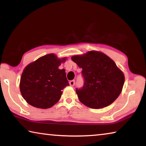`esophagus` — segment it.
Listing matches in <instances>:
<instances>
[{"instance_id":"1","label":"esophagus","mask_w":146,"mask_h":146,"mask_svg":"<svg viewBox=\"0 0 146 146\" xmlns=\"http://www.w3.org/2000/svg\"><path fill=\"white\" fill-rule=\"evenodd\" d=\"M70 85L71 86H72V87H73L74 86V85H75V80H71V81H70Z\"/></svg>"}]
</instances>
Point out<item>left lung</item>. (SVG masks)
<instances>
[{
  "instance_id": "8db88e82",
  "label": "left lung",
  "mask_w": 146,
  "mask_h": 146,
  "mask_svg": "<svg viewBox=\"0 0 146 146\" xmlns=\"http://www.w3.org/2000/svg\"><path fill=\"white\" fill-rule=\"evenodd\" d=\"M71 59L82 69L84 84L76 92L83 104L100 109L111 104L118 97L125 77L111 58L100 51H90Z\"/></svg>"
}]
</instances>
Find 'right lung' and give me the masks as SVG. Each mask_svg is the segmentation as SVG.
Here are the masks:
<instances>
[{
	"mask_svg": "<svg viewBox=\"0 0 146 146\" xmlns=\"http://www.w3.org/2000/svg\"><path fill=\"white\" fill-rule=\"evenodd\" d=\"M66 60L53 53L41 56L24 69L20 81L21 95L29 104L48 109L58 102L62 90L69 86L65 70L58 69Z\"/></svg>",
	"mask_w": 146,
	"mask_h": 146,
	"instance_id": "right-lung-1",
	"label": "right lung"
}]
</instances>
